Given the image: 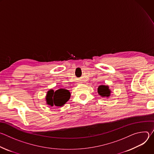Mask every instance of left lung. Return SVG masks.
I'll return each mask as SVG.
<instances>
[{"label":"left lung","mask_w":154,"mask_h":154,"mask_svg":"<svg viewBox=\"0 0 154 154\" xmlns=\"http://www.w3.org/2000/svg\"><path fill=\"white\" fill-rule=\"evenodd\" d=\"M97 92L102 97H109L110 96L111 91L109 89L108 86L100 85L97 88Z\"/></svg>","instance_id":"1"}]
</instances>
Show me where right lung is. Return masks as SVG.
Masks as SVG:
<instances>
[{
	"mask_svg": "<svg viewBox=\"0 0 154 154\" xmlns=\"http://www.w3.org/2000/svg\"><path fill=\"white\" fill-rule=\"evenodd\" d=\"M70 97L71 93L68 90L58 89L55 91L50 90L47 93L46 99L47 104L51 106H61L69 100Z\"/></svg>",
	"mask_w": 154,
	"mask_h": 154,
	"instance_id": "right-lung-1",
	"label": "right lung"
}]
</instances>
